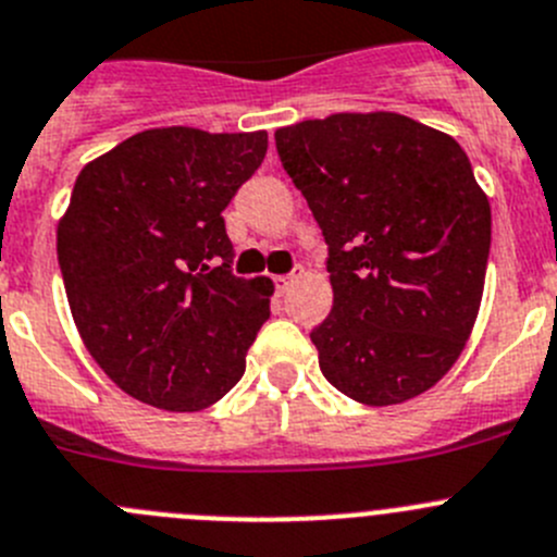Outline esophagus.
Returning a JSON list of instances; mask_svg holds the SVG:
<instances>
[{"instance_id": "obj_1", "label": "esophagus", "mask_w": 557, "mask_h": 557, "mask_svg": "<svg viewBox=\"0 0 557 557\" xmlns=\"http://www.w3.org/2000/svg\"><path fill=\"white\" fill-rule=\"evenodd\" d=\"M290 283H294V274H280V277H274V285H277V294H285Z\"/></svg>"}]
</instances>
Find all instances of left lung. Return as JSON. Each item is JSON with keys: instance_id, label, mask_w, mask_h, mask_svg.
Wrapping results in <instances>:
<instances>
[{"instance_id": "8db88e82", "label": "left lung", "mask_w": 557, "mask_h": 557, "mask_svg": "<svg viewBox=\"0 0 557 557\" xmlns=\"http://www.w3.org/2000/svg\"><path fill=\"white\" fill-rule=\"evenodd\" d=\"M326 244L321 373L366 407L434 387L481 308L492 208L450 134L398 112H337L274 132Z\"/></svg>"}]
</instances>
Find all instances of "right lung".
I'll list each match as a JSON object with an SVG mask.
<instances>
[{
	"label": "right lung",
	"mask_w": 557,
	"mask_h": 557,
	"mask_svg": "<svg viewBox=\"0 0 557 557\" xmlns=\"http://www.w3.org/2000/svg\"><path fill=\"white\" fill-rule=\"evenodd\" d=\"M267 132L148 128L87 161L57 225L71 315L123 393L200 412L242 379L269 277L231 272L222 211L261 168Z\"/></svg>",
	"instance_id": "obj_1"
}]
</instances>
